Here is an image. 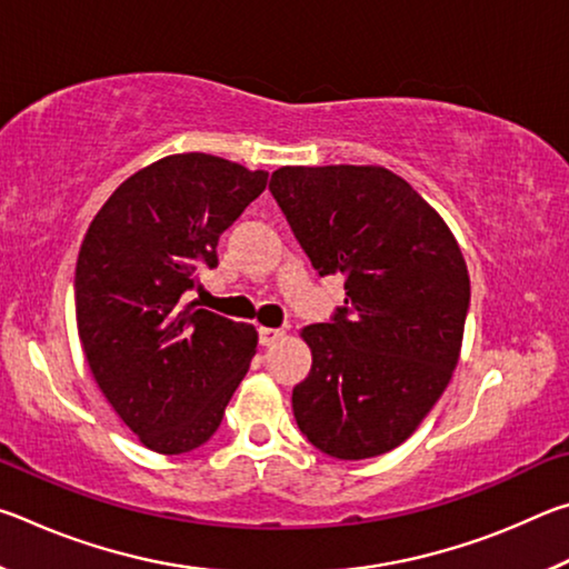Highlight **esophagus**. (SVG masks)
Masks as SVG:
<instances>
[{
  "mask_svg": "<svg viewBox=\"0 0 569 569\" xmlns=\"http://www.w3.org/2000/svg\"><path fill=\"white\" fill-rule=\"evenodd\" d=\"M258 336H261V346H273L286 336L283 329H258Z\"/></svg>",
  "mask_w": 569,
  "mask_h": 569,
  "instance_id": "34e87169",
  "label": "esophagus"
}]
</instances>
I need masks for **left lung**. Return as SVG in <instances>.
<instances>
[{
  "mask_svg": "<svg viewBox=\"0 0 569 569\" xmlns=\"http://www.w3.org/2000/svg\"><path fill=\"white\" fill-rule=\"evenodd\" d=\"M271 196L319 276H341L343 306L303 329L313 366L293 417L336 459L387 455L411 437L455 371L469 273L445 220L379 166L281 168Z\"/></svg>",
  "mask_w": 569,
  "mask_h": 569,
  "instance_id": "1",
  "label": "left lung"
}]
</instances>
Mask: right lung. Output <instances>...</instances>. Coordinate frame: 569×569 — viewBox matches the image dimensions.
<instances>
[{
	"label": "right lung",
	"instance_id": "obj_1",
	"mask_svg": "<svg viewBox=\"0 0 569 569\" xmlns=\"http://www.w3.org/2000/svg\"><path fill=\"white\" fill-rule=\"evenodd\" d=\"M268 172L206 152L152 162L112 192L82 240L77 331L104 399L142 445L186 455L216 435L256 353L253 326L186 293Z\"/></svg>",
	"mask_w": 569,
	"mask_h": 569
}]
</instances>
